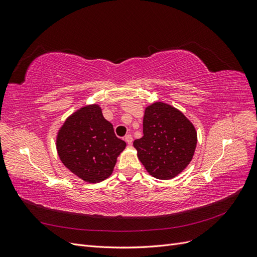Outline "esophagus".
<instances>
[{
	"label": "esophagus",
	"mask_w": 257,
	"mask_h": 257,
	"mask_svg": "<svg viewBox=\"0 0 257 257\" xmlns=\"http://www.w3.org/2000/svg\"><path fill=\"white\" fill-rule=\"evenodd\" d=\"M124 139H125V142L127 143V145H132V143H133V137H132V135H130V134L126 135Z\"/></svg>",
	"instance_id": "esophagus-1"
}]
</instances>
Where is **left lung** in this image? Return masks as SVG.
<instances>
[{"label": "left lung", "instance_id": "8db88e82", "mask_svg": "<svg viewBox=\"0 0 257 257\" xmlns=\"http://www.w3.org/2000/svg\"><path fill=\"white\" fill-rule=\"evenodd\" d=\"M144 136L134 142L137 157L152 177L168 180L190 164L197 144L193 123L177 108L155 102L145 109Z\"/></svg>", "mask_w": 257, "mask_h": 257}]
</instances>
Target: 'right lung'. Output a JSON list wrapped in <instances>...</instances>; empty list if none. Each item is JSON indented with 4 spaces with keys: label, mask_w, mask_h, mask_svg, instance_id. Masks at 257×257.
Returning <instances> with one entry per match:
<instances>
[{
    "label": "right lung",
    "mask_w": 257,
    "mask_h": 257,
    "mask_svg": "<svg viewBox=\"0 0 257 257\" xmlns=\"http://www.w3.org/2000/svg\"><path fill=\"white\" fill-rule=\"evenodd\" d=\"M61 162L78 178L96 183L109 177L116 158L126 144L115 136L97 104L87 105L72 113L57 135Z\"/></svg>",
    "instance_id": "obj_1"
}]
</instances>
